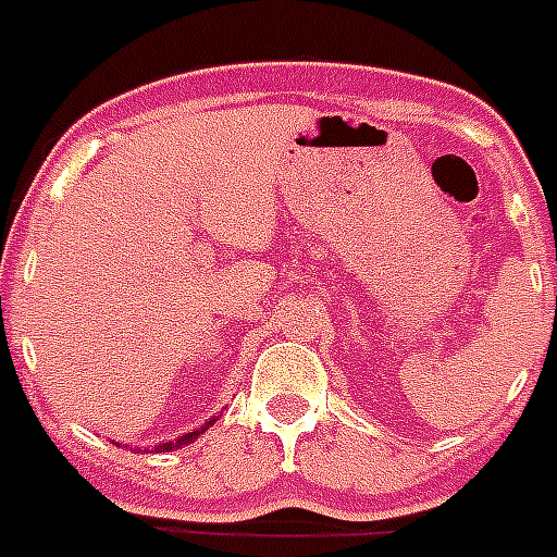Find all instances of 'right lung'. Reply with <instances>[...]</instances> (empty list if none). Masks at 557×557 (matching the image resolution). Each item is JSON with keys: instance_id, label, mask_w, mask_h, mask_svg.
I'll use <instances>...</instances> for the list:
<instances>
[{"instance_id": "obj_1", "label": "right lung", "mask_w": 557, "mask_h": 557, "mask_svg": "<svg viewBox=\"0 0 557 557\" xmlns=\"http://www.w3.org/2000/svg\"><path fill=\"white\" fill-rule=\"evenodd\" d=\"M214 421H218V416H214V418H209V421H206V424L200 426V430H195V432H186V435H181L178 441H170V444H161V446H156V451H172V449H181V446H189V444H195V437H198V435H203V432L209 430V426L214 424Z\"/></svg>"}]
</instances>
